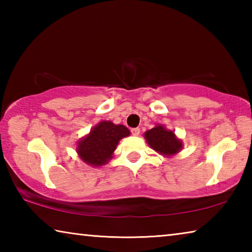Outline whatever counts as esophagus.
Instances as JSON below:
<instances>
[{"label":"esophagus","mask_w":252,"mask_h":252,"mask_svg":"<svg viewBox=\"0 0 252 252\" xmlns=\"http://www.w3.org/2000/svg\"><path fill=\"white\" fill-rule=\"evenodd\" d=\"M131 133L133 135H139L140 134V129L139 127H133V129H131Z\"/></svg>","instance_id":"esophagus-1"}]
</instances>
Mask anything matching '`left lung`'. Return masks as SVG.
Segmentation results:
<instances>
[{
	"label": "left lung",
	"mask_w": 252,
	"mask_h": 252,
	"mask_svg": "<svg viewBox=\"0 0 252 252\" xmlns=\"http://www.w3.org/2000/svg\"><path fill=\"white\" fill-rule=\"evenodd\" d=\"M144 138L153 150L164 156H172L180 151L182 143L174 135V132L164 129L162 126H157L144 133Z\"/></svg>",
	"instance_id": "left-lung-1"
}]
</instances>
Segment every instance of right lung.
Returning a JSON list of instances; mask_svg holds the SVG:
<instances>
[{"label": "right lung", "instance_id": "right-lung-1", "mask_svg": "<svg viewBox=\"0 0 252 252\" xmlns=\"http://www.w3.org/2000/svg\"><path fill=\"white\" fill-rule=\"evenodd\" d=\"M130 134L125 126H116L110 121H102L91 130L90 134L78 144V153L88 164L102 165L112 158L119 141Z\"/></svg>", "mask_w": 252, "mask_h": 252}]
</instances>
